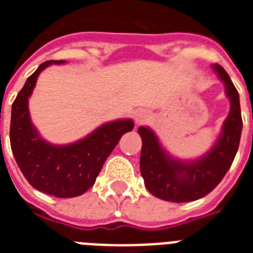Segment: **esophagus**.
Returning a JSON list of instances; mask_svg holds the SVG:
<instances>
[{"mask_svg": "<svg viewBox=\"0 0 253 253\" xmlns=\"http://www.w3.org/2000/svg\"><path fill=\"white\" fill-rule=\"evenodd\" d=\"M147 118H148V114H147L146 110H139L135 113V122L139 123V125L147 121Z\"/></svg>", "mask_w": 253, "mask_h": 253, "instance_id": "obj_1", "label": "esophagus"}]
</instances>
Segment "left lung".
Wrapping results in <instances>:
<instances>
[{"label": "left lung", "mask_w": 253, "mask_h": 253, "mask_svg": "<svg viewBox=\"0 0 253 253\" xmlns=\"http://www.w3.org/2000/svg\"><path fill=\"white\" fill-rule=\"evenodd\" d=\"M212 69L223 83L230 111L219 136L206 154L193 160H181L163 147L152 128H138L142 138L140 173L148 192L160 200L189 202L202 198L219 184L235 159L243 128L239 93L220 65H212Z\"/></svg>", "instance_id": "left-lung-1"}]
</instances>
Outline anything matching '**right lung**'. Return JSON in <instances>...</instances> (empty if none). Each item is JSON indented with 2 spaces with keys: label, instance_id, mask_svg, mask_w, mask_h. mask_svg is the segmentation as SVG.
Returning <instances> with one entry per match:
<instances>
[{
  "label": "right lung",
  "instance_id": "1",
  "mask_svg": "<svg viewBox=\"0 0 253 253\" xmlns=\"http://www.w3.org/2000/svg\"><path fill=\"white\" fill-rule=\"evenodd\" d=\"M65 60H49L26 80L11 106L10 146L18 167L30 185L57 198H72L91 188L103 163L123 134L134 128L130 118L106 122L85 138L69 144H52L42 138L31 122L29 98L42 71Z\"/></svg>",
  "mask_w": 253,
  "mask_h": 253
}]
</instances>
